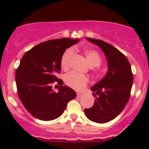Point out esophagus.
Masks as SVG:
<instances>
[{"instance_id": "1", "label": "esophagus", "mask_w": 149, "mask_h": 149, "mask_svg": "<svg viewBox=\"0 0 149 149\" xmlns=\"http://www.w3.org/2000/svg\"><path fill=\"white\" fill-rule=\"evenodd\" d=\"M82 96H83V94H81V93H77V97H79V98H81V97Z\"/></svg>"}]
</instances>
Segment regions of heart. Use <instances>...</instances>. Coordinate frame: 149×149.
I'll use <instances>...</instances> for the list:
<instances>
[{
	"instance_id": "b5f03b06",
	"label": "heart",
	"mask_w": 149,
	"mask_h": 149,
	"mask_svg": "<svg viewBox=\"0 0 149 149\" xmlns=\"http://www.w3.org/2000/svg\"><path fill=\"white\" fill-rule=\"evenodd\" d=\"M88 65L91 67H97L102 63V57L99 52L95 49H85L84 50ZM73 55V49H67L63 54L61 59V67L63 70H67L69 68V63ZM97 71V70H95ZM65 82L68 86L77 91H81L88 82V77L79 74L76 72H70L65 76Z\"/></svg>"
}]
</instances>
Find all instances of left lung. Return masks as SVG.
<instances>
[{
  "label": "left lung",
  "mask_w": 149,
  "mask_h": 149,
  "mask_svg": "<svg viewBox=\"0 0 149 149\" xmlns=\"http://www.w3.org/2000/svg\"><path fill=\"white\" fill-rule=\"evenodd\" d=\"M86 38L103 51L107 60L108 71L100 81L91 87L96 100L94 105L84 109V112L90 120L106 123L115 119L127 104L133 74L128 60L116 47L102 40Z\"/></svg>",
  "instance_id": "obj_1"
}]
</instances>
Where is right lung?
I'll return each mask as SVG.
<instances>
[{"mask_svg": "<svg viewBox=\"0 0 149 149\" xmlns=\"http://www.w3.org/2000/svg\"><path fill=\"white\" fill-rule=\"evenodd\" d=\"M79 39H56L44 42L26 52L16 70V83L19 99L26 110L34 118L49 121L59 118L67 104L76 97L72 88L63 86L58 79L61 72V59L67 48ZM60 86L56 93L52 84Z\"/></svg>", "mask_w": 149, "mask_h": 149, "instance_id": "obj_1", "label": "right lung"}]
</instances>
